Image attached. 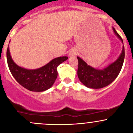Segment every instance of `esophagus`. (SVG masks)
Wrapping results in <instances>:
<instances>
[{"mask_svg": "<svg viewBox=\"0 0 133 133\" xmlns=\"http://www.w3.org/2000/svg\"><path fill=\"white\" fill-rule=\"evenodd\" d=\"M76 53L75 51H71L70 52V56H73V55H76Z\"/></svg>", "mask_w": 133, "mask_h": 133, "instance_id": "34e87169", "label": "esophagus"}]
</instances>
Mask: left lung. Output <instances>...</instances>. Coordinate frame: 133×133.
Listing matches in <instances>:
<instances>
[{
	"label": "left lung",
	"mask_w": 133,
	"mask_h": 133,
	"mask_svg": "<svg viewBox=\"0 0 133 133\" xmlns=\"http://www.w3.org/2000/svg\"><path fill=\"white\" fill-rule=\"evenodd\" d=\"M113 31L117 37L123 42L122 38L116 32L115 28ZM125 58L124 46L122 52L118 58L104 69H96L88 65L86 62L80 57L78 60L77 75L80 81L86 87L92 89H100L109 85L114 81L120 73L122 68Z\"/></svg>",
	"instance_id": "8db88e82"
}]
</instances>
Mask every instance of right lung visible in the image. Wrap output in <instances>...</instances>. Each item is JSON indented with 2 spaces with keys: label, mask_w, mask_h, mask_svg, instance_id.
Returning <instances> with one entry per match:
<instances>
[{
  "label": "right lung",
  "mask_w": 133,
  "mask_h": 133,
  "mask_svg": "<svg viewBox=\"0 0 133 133\" xmlns=\"http://www.w3.org/2000/svg\"><path fill=\"white\" fill-rule=\"evenodd\" d=\"M6 57L9 71L15 79L25 89L35 92L44 91L53 85L58 75L57 67L68 58L58 57L41 68L31 70L18 66L13 61L8 47Z\"/></svg>",
  "instance_id": "add662e5"
}]
</instances>
